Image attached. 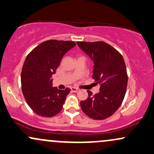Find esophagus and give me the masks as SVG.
I'll return each instance as SVG.
<instances>
[{
  "label": "esophagus",
  "mask_w": 154,
  "mask_h": 154,
  "mask_svg": "<svg viewBox=\"0 0 154 154\" xmlns=\"http://www.w3.org/2000/svg\"><path fill=\"white\" fill-rule=\"evenodd\" d=\"M71 91H72V92H74V93H76V92H77V91H78L79 90L77 89V88L72 87V88H71Z\"/></svg>",
  "instance_id": "esophagus-1"
}]
</instances>
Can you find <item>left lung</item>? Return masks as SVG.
Here are the masks:
<instances>
[{"mask_svg": "<svg viewBox=\"0 0 154 154\" xmlns=\"http://www.w3.org/2000/svg\"><path fill=\"white\" fill-rule=\"evenodd\" d=\"M93 60V78L100 85V92L80 102L83 112L91 119H105L119 109L126 93L128 77L125 60L119 51L105 42H77Z\"/></svg>", "mask_w": 154, "mask_h": 154, "instance_id": "1", "label": "left lung"}]
</instances>
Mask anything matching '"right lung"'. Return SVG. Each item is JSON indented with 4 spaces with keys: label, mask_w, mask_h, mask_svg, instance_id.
<instances>
[{
    "label": "right lung",
    "mask_w": 154,
    "mask_h": 154,
    "mask_svg": "<svg viewBox=\"0 0 154 154\" xmlns=\"http://www.w3.org/2000/svg\"><path fill=\"white\" fill-rule=\"evenodd\" d=\"M75 45L73 41L47 40L26 56L21 75L22 93L29 106L39 116L52 117L62 109L70 89L52 87L51 77L64 54Z\"/></svg>",
    "instance_id": "obj_1"
}]
</instances>
